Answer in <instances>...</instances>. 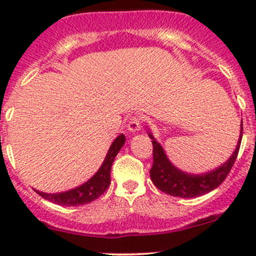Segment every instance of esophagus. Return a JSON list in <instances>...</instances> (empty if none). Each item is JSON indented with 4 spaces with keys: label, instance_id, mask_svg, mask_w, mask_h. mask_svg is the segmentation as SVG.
<instances>
[{
    "label": "esophagus",
    "instance_id": "1",
    "mask_svg": "<svg viewBox=\"0 0 256 256\" xmlns=\"http://www.w3.org/2000/svg\"><path fill=\"white\" fill-rule=\"evenodd\" d=\"M141 122H142V118L140 116H131L130 120H128V130L132 134L138 132L141 130Z\"/></svg>",
    "mask_w": 256,
    "mask_h": 256
}]
</instances>
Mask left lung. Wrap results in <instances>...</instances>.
<instances>
[{"instance_id": "1", "label": "left lung", "mask_w": 256, "mask_h": 256, "mask_svg": "<svg viewBox=\"0 0 256 256\" xmlns=\"http://www.w3.org/2000/svg\"><path fill=\"white\" fill-rule=\"evenodd\" d=\"M154 146V164L150 170L152 183L162 192L174 197L194 198L216 190L226 180L238 156L242 136V121L240 124V135L236 150L232 156L216 168L200 174H192L180 171L167 157L164 147L154 138L151 130H147Z\"/></svg>"}]
</instances>
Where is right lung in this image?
Here are the masks:
<instances>
[{
	"instance_id": "obj_1",
	"label": "right lung",
	"mask_w": 256,
	"mask_h": 256,
	"mask_svg": "<svg viewBox=\"0 0 256 256\" xmlns=\"http://www.w3.org/2000/svg\"><path fill=\"white\" fill-rule=\"evenodd\" d=\"M125 135L120 134L114 140L106 156H105L104 162L96 171V174L90 180H88L86 182L82 183V186H79V187L60 193H44L40 192V190H37V193L44 200H50L52 203H56V204L59 206H66V207L68 206H82L92 202L96 198H99L109 187L110 171H112V162L115 160L116 154L121 150V147L125 144Z\"/></svg>"
}]
</instances>
